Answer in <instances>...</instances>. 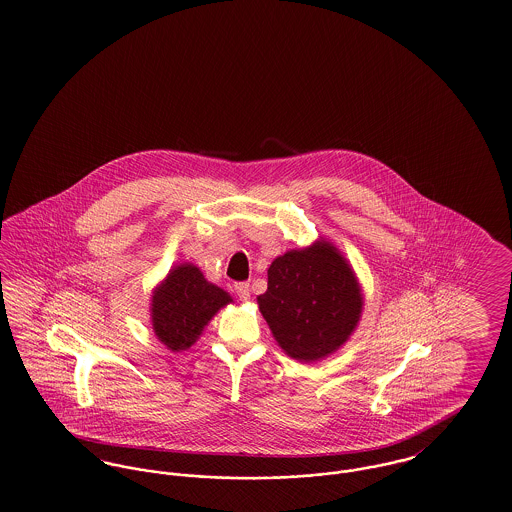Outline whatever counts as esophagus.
<instances>
[{"mask_svg":"<svg viewBox=\"0 0 512 512\" xmlns=\"http://www.w3.org/2000/svg\"><path fill=\"white\" fill-rule=\"evenodd\" d=\"M235 293L239 295L241 301H249L250 299V288L247 282H237L235 284Z\"/></svg>","mask_w":512,"mask_h":512,"instance_id":"34e87169","label":"esophagus"}]
</instances>
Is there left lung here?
I'll return each instance as SVG.
<instances>
[{
    "label": "left lung",
    "instance_id": "left-lung-1",
    "mask_svg": "<svg viewBox=\"0 0 512 512\" xmlns=\"http://www.w3.org/2000/svg\"><path fill=\"white\" fill-rule=\"evenodd\" d=\"M258 307L278 346L297 361L314 363L355 331L363 293L350 263L322 239L271 263Z\"/></svg>",
    "mask_w": 512,
    "mask_h": 512
}]
</instances>
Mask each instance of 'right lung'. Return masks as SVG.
Instances as JSON below:
<instances>
[{
  "label": "right lung",
  "instance_id": "right-lung-1",
  "mask_svg": "<svg viewBox=\"0 0 512 512\" xmlns=\"http://www.w3.org/2000/svg\"><path fill=\"white\" fill-rule=\"evenodd\" d=\"M228 303L232 297L207 282L196 265H177L151 297L153 331L168 350H187Z\"/></svg>",
  "mask_w": 512,
  "mask_h": 512
}]
</instances>
